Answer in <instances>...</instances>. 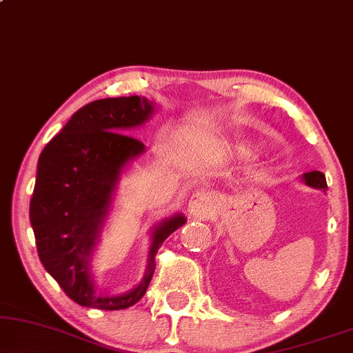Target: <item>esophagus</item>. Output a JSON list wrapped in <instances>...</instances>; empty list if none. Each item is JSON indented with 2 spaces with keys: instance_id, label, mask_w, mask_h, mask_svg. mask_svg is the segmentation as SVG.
Masks as SVG:
<instances>
[{
  "instance_id": "obj_1",
  "label": "esophagus",
  "mask_w": 353,
  "mask_h": 353,
  "mask_svg": "<svg viewBox=\"0 0 353 353\" xmlns=\"http://www.w3.org/2000/svg\"><path fill=\"white\" fill-rule=\"evenodd\" d=\"M213 206L214 200L210 192L201 190L192 195L189 201V213L190 216H195V218H205V216H208L213 211Z\"/></svg>"
}]
</instances>
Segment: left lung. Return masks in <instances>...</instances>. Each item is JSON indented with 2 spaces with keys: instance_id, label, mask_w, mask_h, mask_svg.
I'll use <instances>...</instances> for the list:
<instances>
[{
  "instance_id": "1",
  "label": "left lung",
  "mask_w": 353,
  "mask_h": 353,
  "mask_svg": "<svg viewBox=\"0 0 353 353\" xmlns=\"http://www.w3.org/2000/svg\"><path fill=\"white\" fill-rule=\"evenodd\" d=\"M303 182L313 189H323L324 192L327 190V184H326V176L319 171H312V172H305L302 176Z\"/></svg>"
}]
</instances>
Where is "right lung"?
<instances>
[{
    "label": "right lung",
    "instance_id": "1",
    "mask_svg": "<svg viewBox=\"0 0 353 353\" xmlns=\"http://www.w3.org/2000/svg\"><path fill=\"white\" fill-rule=\"evenodd\" d=\"M153 110L152 101L137 95L88 103L39 158L30 200L37 252L65 295L82 307L111 312L137 303L152 281L158 248L187 221L177 213L152 229L147 271L139 285L121 295L101 294L92 278V253L122 171L145 152V145L128 130L148 121Z\"/></svg>",
    "mask_w": 353,
    "mask_h": 353
}]
</instances>
